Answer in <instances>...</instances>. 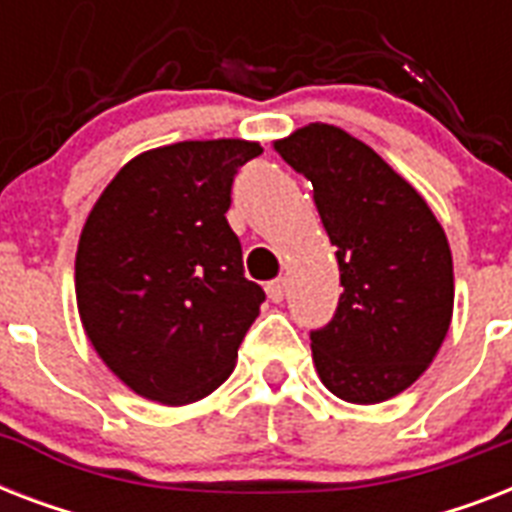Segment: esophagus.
<instances>
[{
  "label": "esophagus",
  "instance_id": "34e87169",
  "mask_svg": "<svg viewBox=\"0 0 512 512\" xmlns=\"http://www.w3.org/2000/svg\"><path fill=\"white\" fill-rule=\"evenodd\" d=\"M265 292H268V297H271L273 303H281L284 295H287V279L268 281V284H265Z\"/></svg>",
  "mask_w": 512,
  "mask_h": 512
}]
</instances>
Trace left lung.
I'll list each match as a JSON object with an SVG mask.
<instances>
[{"label":"left lung","mask_w":512,"mask_h":512,"mask_svg":"<svg viewBox=\"0 0 512 512\" xmlns=\"http://www.w3.org/2000/svg\"><path fill=\"white\" fill-rule=\"evenodd\" d=\"M273 148L313 185L337 247L342 295L313 329L321 382L350 404L398 396L436 358L454 308L449 241L420 193L372 148L332 124H308Z\"/></svg>","instance_id":"8db88e82"}]
</instances>
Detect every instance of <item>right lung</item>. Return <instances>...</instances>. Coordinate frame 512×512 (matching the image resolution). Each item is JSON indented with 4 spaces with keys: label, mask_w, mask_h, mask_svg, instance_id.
I'll list each match as a JSON object with an SVG mask.
<instances>
[{
    "label": "right lung",
    "mask_w": 512,
    "mask_h": 512,
    "mask_svg": "<svg viewBox=\"0 0 512 512\" xmlns=\"http://www.w3.org/2000/svg\"><path fill=\"white\" fill-rule=\"evenodd\" d=\"M249 140H183L124 164L76 249V305L106 366L138 396L183 406L228 380L265 292L244 276L225 212Z\"/></svg>",
    "instance_id": "add662e5"
}]
</instances>
